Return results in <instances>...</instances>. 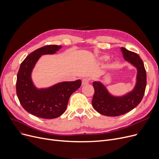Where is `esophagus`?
<instances>
[{"label": "esophagus", "mask_w": 159, "mask_h": 159, "mask_svg": "<svg viewBox=\"0 0 159 159\" xmlns=\"http://www.w3.org/2000/svg\"><path fill=\"white\" fill-rule=\"evenodd\" d=\"M89 78H84L82 79V85H85V84H87L88 83H89Z\"/></svg>", "instance_id": "1"}]
</instances>
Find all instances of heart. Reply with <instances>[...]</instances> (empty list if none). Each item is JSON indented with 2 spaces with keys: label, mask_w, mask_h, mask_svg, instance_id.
<instances>
[{
  "label": "heart",
  "mask_w": 159,
  "mask_h": 159,
  "mask_svg": "<svg viewBox=\"0 0 159 159\" xmlns=\"http://www.w3.org/2000/svg\"><path fill=\"white\" fill-rule=\"evenodd\" d=\"M103 59H104V60H106V59H107V58H106V57H105V58H103Z\"/></svg>",
  "instance_id": "obj_1"
}]
</instances>
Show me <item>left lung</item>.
Returning a JSON list of instances; mask_svg holds the SVG:
<instances>
[{"label":"left lung","instance_id":"left-lung-1","mask_svg":"<svg viewBox=\"0 0 159 159\" xmlns=\"http://www.w3.org/2000/svg\"><path fill=\"white\" fill-rule=\"evenodd\" d=\"M124 59L137 68L136 86L131 92L116 97L111 95L100 82H93L95 93L92 99L94 109L103 115L116 116L126 113L135 108L143 99L146 86V71L139 55L121 48Z\"/></svg>","mask_w":159,"mask_h":159}]
</instances>
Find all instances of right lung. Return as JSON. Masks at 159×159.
<instances>
[{"mask_svg":"<svg viewBox=\"0 0 159 159\" xmlns=\"http://www.w3.org/2000/svg\"><path fill=\"white\" fill-rule=\"evenodd\" d=\"M62 46L46 45L28 55L21 63L17 73L16 92L24 109L37 117L52 119L62 115L71 95L81 86V80L64 82L47 89H37L31 73L40 57L53 54Z\"/></svg>","mask_w":159,"mask_h":159,"instance_id":"1","label":"right lung"}]
</instances>
